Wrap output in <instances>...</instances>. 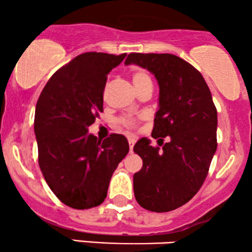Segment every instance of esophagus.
I'll return each mask as SVG.
<instances>
[{"label":"esophagus","mask_w":252,"mask_h":252,"mask_svg":"<svg viewBox=\"0 0 252 252\" xmlns=\"http://www.w3.org/2000/svg\"><path fill=\"white\" fill-rule=\"evenodd\" d=\"M135 144V139L129 137L128 138V146H129V152H133V146H134Z\"/></svg>","instance_id":"obj_1"}]
</instances>
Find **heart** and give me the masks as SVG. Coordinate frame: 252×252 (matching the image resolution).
<instances>
[{
	"label": "heart",
	"mask_w": 252,
	"mask_h": 252,
	"mask_svg": "<svg viewBox=\"0 0 252 252\" xmlns=\"http://www.w3.org/2000/svg\"><path fill=\"white\" fill-rule=\"evenodd\" d=\"M132 81L133 85H134L135 90H140L141 87L146 85H152V81H151V78L149 75V73L146 70L140 69V68H137V69L132 70ZM137 120L138 118L134 117H124L120 119V124L123 126L127 127V128H133L137 125Z\"/></svg>",
	"instance_id": "obj_1"
}]
</instances>
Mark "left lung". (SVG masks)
Listing matches in <instances>:
<instances>
[{
  "label": "left lung",
  "instance_id": "1",
  "mask_svg": "<svg viewBox=\"0 0 252 252\" xmlns=\"http://www.w3.org/2000/svg\"><path fill=\"white\" fill-rule=\"evenodd\" d=\"M135 63L155 74L159 109L152 137L162 150L141 138L134 151L143 167L133 176L139 205L153 212L184 205L202 188L217 150V109L203 75L173 54L131 53L125 64Z\"/></svg>",
  "mask_w": 252,
  "mask_h": 252
}]
</instances>
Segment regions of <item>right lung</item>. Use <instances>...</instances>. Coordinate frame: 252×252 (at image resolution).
I'll use <instances>...</instances> for the list:
<instances>
[{
  "label": "right lung",
  "mask_w": 252,
  "mask_h": 252,
  "mask_svg": "<svg viewBox=\"0 0 252 252\" xmlns=\"http://www.w3.org/2000/svg\"><path fill=\"white\" fill-rule=\"evenodd\" d=\"M90 52L56 70L38 96L34 132L44 180L62 203L85 210L100 205L112 174L128 153L123 134L105 140L88 134L103 112L107 74L125 59Z\"/></svg>",
  "instance_id": "add662e5"
}]
</instances>
